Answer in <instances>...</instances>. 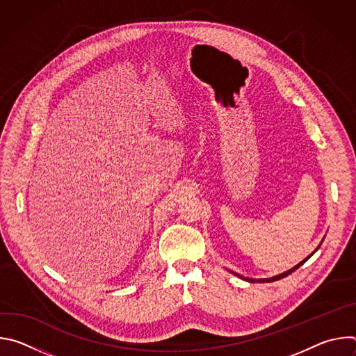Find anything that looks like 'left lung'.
<instances>
[{
  "mask_svg": "<svg viewBox=\"0 0 356 356\" xmlns=\"http://www.w3.org/2000/svg\"><path fill=\"white\" fill-rule=\"evenodd\" d=\"M317 249H318V248H317ZM317 249H316V250H317ZM316 250H314V252H316ZM314 252H313V253H314ZM313 253H312V255H310L309 258H312V257H313ZM309 258H306V259H304L302 262H300L298 265H296L293 269H290V270H287V272H284V273H282V275H277V276L270 277V279H259V282H261V283H262V282H264V283H269V282H276V280H279V279H283V277L289 276L290 273H293L296 269H298V268H300L304 262H306ZM236 276H239V275H236ZM239 277H242V276H239ZM242 279H243V277H242ZM246 280H248V282H250V283H255V282H258V280H255V279H246Z\"/></svg>",
  "mask_w": 356,
  "mask_h": 356,
  "instance_id": "obj_1",
  "label": "left lung"
}]
</instances>
